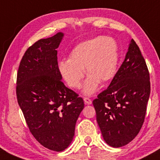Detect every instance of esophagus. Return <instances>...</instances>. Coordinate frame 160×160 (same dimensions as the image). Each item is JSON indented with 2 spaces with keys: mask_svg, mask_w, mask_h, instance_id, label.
Instances as JSON below:
<instances>
[{
  "mask_svg": "<svg viewBox=\"0 0 160 160\" xmlns=\"http://www.w3.org/2000/svg\"><path fill=\"white\" fill-rule=\"evenodd\" d=\"M83 101H84V102H85L86 105L92 104V100H91L90 99H89V98H84Z\"/></svg>",
  "mask_w": 160,
  "mask_h": 160,
  "instance_id": "1",
  "label": "esophagus"
}]
</instances>
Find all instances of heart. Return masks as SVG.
I'll use <instances>...</instances> for the list:
<instances>
[{
    "mask_svg": "<svg viewBox=\"0 0 160 160\" xmlns=\"http://www.w3.org/2000/svg\"><path fill=\"white\" fill-rule=\"evenodd\" d=\"M118 47L114 38L98 36L77 45L70 52L68 60L58 63V70L66 83L73 89L81 87L83 71L88 75L83 92L93 94L99 83L111 80L117 71Z\"/></svg>",
    "mask_w": 160,
    "mask_h": 160,
    "instance_id": "heart-1",
    "label": "heart"
}]
</instances>
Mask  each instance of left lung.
Instances as JSON below:
<instances>
[{
  "label": "left lung",
  "instance_id": "left-lung-1",
  "mask_svg": "<svg viewBox=\"0 0 160 160\" xmlns=\"http://www.w3.org/2000/svg\"><path fill=\"white\" fill-rule=\"evenodd\" d=\"M150 93V73L139 47L131 39L111 83L92 102L107 144L121 147L134 139L144 122Z\"/></svg>",
  "mask_w": 160,
  "mask_h": 160
}]
</instances>
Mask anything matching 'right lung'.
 <instances>
[{"mask_svg": "<svg viewBox=\"0 0 160 160\" xmlns=\"http://www.w3.org/2000/svg\"><path fill=\"white\" fill-rule=\"evenodd\" d=\"M64 36L59 32L29 47L17 81V101L29 131L43 147L57 152L71 144L84 108L83 99L61 81L56 49Z\"/></svg>", "mask_w": 160, "mask_h": 160, "instance_id": "right-lung-1", "label": "right lung"}]
</instances>
